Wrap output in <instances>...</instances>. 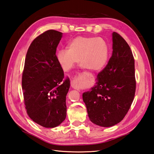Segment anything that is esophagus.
Returning <instances> with one entry per match:
<instances>
[{
	"instance_id": "esophagus-1",
	"label": "esophagus",
	"mask_w": 154,
	"mask_h": 154,
	"mask_svg": "<svg viewBox=\"0 0 154 154\" xmlns=\"http://www.w3.org/2000/svg\"><path fill=\"white\" fill-rule=\"evenodd\" d=\"M70 85L72 88L76 89V90H79L80 89V84L78 82V81L77 80L76 78H74L71 80L70 82Z\"/></svg>"
}]
</instances>
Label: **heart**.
Here are the masks:
<instances>
[{"instance_id":"1","label":"heart","mask_w":154,"mask_h":154,"mask_svg":"<svg viewBox=\"0 0 154 154\" xmlns=\"http://www.w3.org/2000/svg\"><path fill=\"white\" fill-rule=\"evenodd\" d=\"M109 48L105 41L97 37L79 36L68 43V49L58 51L57 59L63 70L68 72L80 61L88 69L101 70L107 62Z\"/></svg>"}]
</instances>
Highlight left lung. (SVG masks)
<instances>
[{"instance_id":"1","label":"left lung","mask_w":154,"mask_h":154,"mask_svg":"<svg viewBox=\"0 0 154 154\" xmlns=\"http://www.w3.org/2000/svg\"><path fill=\"white\" fill-rule=\"evenodd\" d=\"M134 59L128 44L112 33V53L97 85L82 95L88 117L93 123L109 127L120 122L127 113L136 91Z\"/></svg>"}]
</instances>
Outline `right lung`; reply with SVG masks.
<instances>
[{
  "label": "right lung",
  "mask_w": 154,
  "mask_h": 154,
  "mask_svg": "<svg viewBox=\"0 0 154 154\" xmlns=\"http://www.w3.org/2000/svg\"><path fill=\"white\" fill-rule=\"evenodd\" d=\"M62 33L49 29L33 39L26 54L22 73L23 101L28 116L45 128H54L66 116L68 77L57 59Z\"/></svg>",
  "instance_id": "add662e5"
}]
</instances>
